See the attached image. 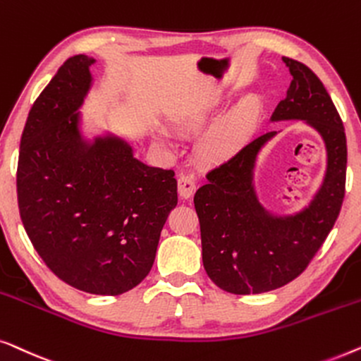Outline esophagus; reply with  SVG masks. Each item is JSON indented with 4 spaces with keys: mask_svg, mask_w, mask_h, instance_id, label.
<instances>
[{
    "mask_svg": "<svg viewBox=\"0 0 361 361\" xmlns=\"http://www.w3.org/2000/svg\"><path fill=\"white\" fill-rule=\"evenodd\" d=\"M196 191V181L192 175H180L178 176V192L183 200H190Z\"/></svg>",
    "mask_w": 361,
    "mask_h": 361,
    "instance_id": "obj_1",
    "label": "esophagus"
}]
</instances>
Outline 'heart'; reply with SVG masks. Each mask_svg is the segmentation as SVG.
Returning <instances> with one entry per match:
<instances>
[{"instance_id": "1", "label": "heart", "mask_w": 361, "mask_h": 361, "mask_svg": "<svg viewBox=\"0 0 361 361\" xmlns=\"http://www.w3.org/2000/svg\"><path fill=\"white\" fill-rule=\"evenodd\" d=\"M224 103V96H211V98L192 101V103H188L175 111L173 123L183 132H195L201 126H204L207 121L214 118ZM260 109L262 104L255 96L243 99L240 104H237L206 137L204 144H202L204 155L209 159H221V157L229 155L238 149L250 134L253 124L260 114Z\"/></svg>"}]
</instances>
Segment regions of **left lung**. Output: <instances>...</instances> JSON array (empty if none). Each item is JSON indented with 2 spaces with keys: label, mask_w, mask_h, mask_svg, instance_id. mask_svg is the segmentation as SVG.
Returning a JSON list of instances; mask_svg holds the SVG:
<instances>
[{
  "label": "left lung",
  "mask_w": 361,
  "mask_h": 361,
  "mask_svg": "<svg viewBox=\"0 0 361 361\" xmlns=\"http://www.w3.org/2000/svg\"><path fill=\"white\" fill-rule=\"evenodd\" d=\"M291 73L286 98L271 121L302 119L326 142V178L311 204L296 216L275 217L258 201L253 169L267 132L206 175L195 195L202 265L221 289L258 294L281 288L306 270L337 221L345 196L347 137L322 81L306 65L283 57Z\"/></svg>",
  "instance_id": "obj_1"
}]
</instances>
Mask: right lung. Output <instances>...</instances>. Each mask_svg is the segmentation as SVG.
Listing matches in <instances>:
<instances>
[{
  "mask_svg": "<svg viewBox=\"0 0 361 361\" xmlns=\"http://www.w3.org/2000/svg\"><path fill=\"white\" fill-rule=\"evenodd\" d=\"M93 62L70 57L34 101L19 147L18 206L55 276L118 296L149 275L178 195L173 170L144 165L118 137L81 139L77 111Z\"/></svg>",
  "mask_w": 361,
  "mask_h": 361,
  "instance_id": "right-lung-1",
  "label": "right lung"
}]
</instances>
